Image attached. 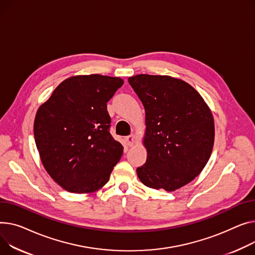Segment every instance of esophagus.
<instances>
[{
  "label": "esophagus",
  "mask_w": 255,
  "mask_h": 255,
  "mask_svg": "<svg viewBox=\"0 0 255 255\" xmlns=\"http://www.w3.org/2000/svg\"><path fill=\"white\" fill-rule=\"evenodd\" d=\"M126 142L129 146H132L135 142H136V139H135V136L133 134H131V135H129V136L126 137Z\"/></svg>",
  "instance_id": "34e87169"
}]
</instances>
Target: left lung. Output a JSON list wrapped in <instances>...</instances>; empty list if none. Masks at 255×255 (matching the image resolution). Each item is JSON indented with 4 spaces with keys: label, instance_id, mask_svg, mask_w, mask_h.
Instances as JSON below:
<instances>
[{
    "label": "left lung",
    "instance_id": "1",
    "mask_svg": "<svg viewBox=\"0 0 255 255\" xmlns=\"http://www.w3.org/2000/svg\"><path fill=\"white\" fill-rule=\"evenodd\" d=\"M128 82L145 110L146 162L136 169L147 188L174 192L198 176L214 144V119L189 83L170 76L136 75Z\"/></svg>",
    "mask_w": 255,
    "mask_h": 255
}]
</instances>
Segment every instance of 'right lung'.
Instances as JSON below:
<instances>
[{
    "instance_id": "right-lung-1",
    "label": "right lung",
    "mask_w": 255,
    "mask_h": 255,
    "mask_svg": "<svg viewBox=\"0 0 255 255\" xmlns=\"http://www.w3.org/2000/svg\"><path fill=\"white\" fill-rule=\"evenodd\" d=\"M121 78L73 76L37 111L33 135L47 173L67 192L91 194L109 181L123 145L110 133L108 101Z\"/></svg>"
}]
</instances>
